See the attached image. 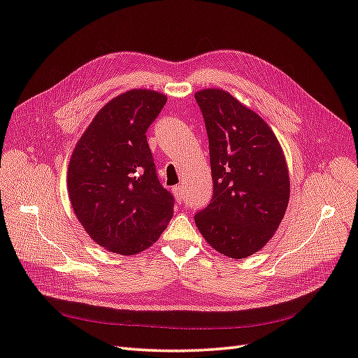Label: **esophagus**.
<instances>
[{"instance_id":"esophagus-1","label":"esophagus","mask_w":358,"mask_h":358,"mask_svg":"<svg viewBox=\"0 0 358 358\" xmlns=\"http://www.w3.org/2000/svg\"><path fill=\"white\" fill-rule=\"evenodd\" d=\"M173 192H175V197H176L178 203H180L182 201V187L176 185L175 188H173Z\"/></svg>"}]
</instances>
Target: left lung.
Instances as JSON below:
<instances>
[{
	"instance_id": "left-lung-1",
	"label": "left lung",
	"mask_w": 358,
	"mask_h": 358,
	"mask_svg": "<svg viewBox=\"0 0 358 358\" xmlns=\"http://www.w3.org/2000/svg\"><path fill=\"white\" fill-rule=\"evenodd\" d=\"M209 138L214 196L194 221L206 243L245 259L274 236L287 209L291 180L280 141L257 113L229 92L196 93Z\"/></svg>"
}]
</instances>
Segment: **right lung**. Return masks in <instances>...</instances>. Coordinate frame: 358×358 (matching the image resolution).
<instances>
[{"label": "right lung", "instance_id": "obj_1", "mask_svg": "<svg viewBox=\"0 0 358 358\" xmlns=\"http://www.w3.org/2000/svg\"><path fill=\"white\" fill-rule=\"evenodd\" d=\"M167 102L157 90L132 89L96 113L76 141L67 167V194L96 244L122 256L153 245L173 217L146 131Z\"/></svg>", "mask_w": 358, "mask_h": 358}]
</instances>
